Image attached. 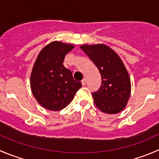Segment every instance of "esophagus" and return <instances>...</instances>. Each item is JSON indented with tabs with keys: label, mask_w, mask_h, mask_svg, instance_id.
Returning <instances> with one entry per match:
<instances>
[{
	"label": "esophagus",
	"mask_w": 159,
	"mask_h": 159,
	"mask_svg": "<svg viewBox=\"0 0 159 159\" xmlns=\"http://www.w3.org/2000/svg\"><path fill=\"white\" fill-rule=\"evenodd\" d=\"M81 84H82V85H85V84H86V79H85V78H84V79L81 81Z\"/></svg>",
	"instance_id": "34e87169"
}]
</instances>
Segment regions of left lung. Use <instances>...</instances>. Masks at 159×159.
Wrapping results in <instances>:
<instances>
[{
  "mask_svg": "<svg viewBox=\"0 0 159 159\" xmlns=\"http://www.w3.org/2000/svg\"><path fill=\"white\" fill-rule=\"evenodd\" d=\"M96 65L102 75V84L92 93L96 106L107 114H116L126 106L131 94L129 73L119 56L105 44L80 47Z\"/></svg>",
  "mask_w": 159,
  "mask_h": 159,
  "instance_id": "obj_1",
  "label": "left lung"
}]
</instances>
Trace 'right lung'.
<instances>
[{
    "label": "right lung",
    "instance_id": "add662e5",
    "mask_svg": "<svg viewBox=\"0 0 159 159\" xmlns=\"http://www.w3.org/2000/svg\"><path fill=\"white\" fill-rule=\"evenodd\" d=\"M73 44L53 41L41 51L30 75V88L38 103L51 111H60L73 100L81 83L63 65Z\"/></svg>",
    "mask_w": 159,
    "mask_h": 159
}]
</instances>
